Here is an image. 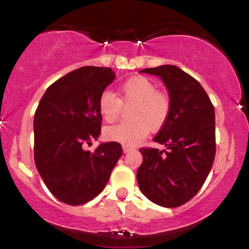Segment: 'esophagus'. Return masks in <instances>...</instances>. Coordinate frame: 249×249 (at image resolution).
<instances>
[{
	"mask_svg": "<svg viewBox=\"0 0 249 249\" xmlns=\"http://www.w3.org/2000/svg\"><path fill=\"white\" fill-rule=\"evenodd\" d=\"M132 150H133L132 146H127V145H124V146H123V151H124V153L130 152V151H132Z\"/></svg>",
	"mask_w": 249,
	"mask_h": 249,
	"instance_id": "1",
	"label": "esophagus"
}]
</instances>
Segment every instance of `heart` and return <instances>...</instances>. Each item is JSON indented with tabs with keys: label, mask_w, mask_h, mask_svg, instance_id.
<instances>
[{
	"label": "heart",
	"mask_w": 249,
	"mask_h": 249,
	"mask_svg": "<svg viewBox=\"0 0 249 249\" xmlns=\"http://www.w3.org/2000/svg\"><path fill=\"white\" fill-rule=\"evenodd\" d=\"M132 104L128 116L132 121L119 123L105 128V137L111 142L134 145L147 136L148 130H160L171 113V98L157 90L156 84L144 76H136L123 83L119 98L104 91L98 99L99 112L104 121L113 123L121 116L123 105Z\"/></svg>",
	"instance_id": "b5f03b06"
}]
</instances>
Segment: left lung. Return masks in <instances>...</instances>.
Returning <instances> with one entry per match:
<instances>
[{
	"label": "left lung",
	"mask_w": 249,
	"mask_h": 249,
	"mask_svg": "<svg viewBox=\"0 0 249 249\" xmlns=\"http://www.w3.org/2000/svg\"><path fill=\"white\" fill-rule=\"evenodd\" d=\"M141 72L159 76L168 89L171 113L153 141L166 150L142 147L137 172L139 188L162 207L186 204L207 179L215 157L214 107L200 83L174 65L147 68Z\"/></svg>",
	"instance_id": "1"
}]
</instances>
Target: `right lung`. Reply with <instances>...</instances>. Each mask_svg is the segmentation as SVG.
Returning <instances> with one entry per match:
<instances>
[{
    "label": "right lung",
    "mask_w": 249,
    "mask_h": 249,
    "mask_svg": "<svg viewBox=\"0 0 249 249\" xmlns=\"http://www.w3.org/2000/svg\"><path fill=\"white\" fill-rule=\"evenodd\" d=\"M116 73L82 67L47 89L34 118V158L45 186L64 204L83 205L104 190L123 153L117 142L84 150L99 138L98 99Z\"/></svg>",
    "instance_id": "1"
}]
</instances>
